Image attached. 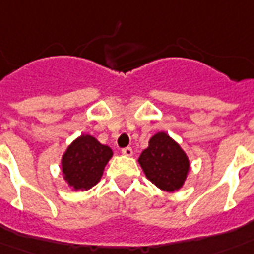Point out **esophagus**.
I'll return each instance as SVG.
<instances>
[{"mask_svg":"<svg viewBox=\"0 0 254 254\" xmlns=\"http://www.w3.org/2000/svg\"><path fill=\"white\" fill-rule=\"evenodd\" d=\"M122 154L126 155V156H132L133 151L131 147H125V148H122Z\"/></svg>","mask_w":254,"mask_h":254,"instance_id":"1","label":"esophagus"}]
</instances>
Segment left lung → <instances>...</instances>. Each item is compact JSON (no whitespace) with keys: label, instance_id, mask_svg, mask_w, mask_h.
Segmentation results:
<instances>
[{"label":"left lung","instance_id":"obj_1","mask_svg":"<svg viewBox=\"0 0 254 254\" xmlns=\"http://www.w3.org/2000/svg\"><path fill=\"white\" fill-rule=\"evenodd\" d=\"M139 163L149 182L167 192L179 190L190 170L184 151L166 132H158L149 139L148 148L141 152Z\"/></svg>","mask_w":254,"mask_h":254}]
</instances>
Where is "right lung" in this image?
<instances>
[{
    "mask_svg": "<svg viewBox=\"0 0 254 254\" xmlns=\"http://www.w3.org/2000/svg\"><path fill=\"white\" fill-rule=\"evenodd\" d=\"M111 156L110 147L90 135H82L72 141L62 158L64 180L75 190H90L100 180Z\"/></svg>",
    "mask_w": 254,
    "mask_h": 254,
    "instance_id": "obj_1",
    "label": "right lung"
}]
</instances>
